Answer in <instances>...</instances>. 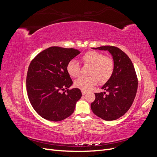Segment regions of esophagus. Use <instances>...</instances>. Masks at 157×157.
<instances>
[{
    "label": "esophagus",
    "mask_w": 157,
    "mask_h": 157,
    "mask_svg": "<svg viewBox=\"0 0 157 157\" xmlns=\"http://www.w3.org/2000/svg\"><path fill=\"white\" fill-rule=\"evenodd\" d=\"M86 94V91H84V90H82V94L83 95V96H84V95Z\"/></svg>",
    "instance_id": "esophagus-1"
}]
</instances>
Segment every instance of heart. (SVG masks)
I'll return each instance as SVG.
<instances>
[{
  "mask_svg": "<svg viewBox=\"0 0 157 157\" xmlns=\"http://www.w3.org/2000/svg\"><path fill=\"white\" fill-rule=\"evenodd\" d=\"M84 65L90 66L89 77H81L75 81V86L84 91H87L95 86L98 81L100 84L106 82L111 77L114 71V61L110 57L96 51H89L82 57ZM67 72L71 77L79 76L80 67L75 60H71L67 64Z\"/></svg>",
  "mask_w": 157,
  "mask_h": 157,
  "instance_id": "1",
  "label": "heart"
}]
</instances>
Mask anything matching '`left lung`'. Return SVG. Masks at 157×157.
<instances>
[{
	"instance_id": "1",
	"label": "left lung",
	"mask_w": 157,
	"mask_h": 157,
	"mask_svg": "<svg viewBox=\"0 0 157 157\" xmlns=\"http://www.w3.org/2000/svg\"><path fill=\"white\" fill-rule=\"evenodd\" d=\"M95 50L109 51L114 61L111 77L101 89L105 92L95 93L96 99L91 103L95 115L105 121H114L121 117L132 106L137 90V78L131 59L120 48L103 46Z\"/></svg>"
}]
</instances>
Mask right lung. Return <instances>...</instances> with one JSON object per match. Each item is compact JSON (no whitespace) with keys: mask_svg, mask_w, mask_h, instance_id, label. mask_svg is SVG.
<instances>
[{"mask_svg":"<svg viewBox=\"0 0 157 157\" xmlns=\"http://www.w3.org/2000/svg\"><path fill=\"white\" fill-rule=\"evenodd\" d=\"M80 53L74 48L52 46L40 52L29 66L26 84L33 109L48 121H61L72 115L82 96L67 72V64Z\"/></svg>","mask_w":157,"mask_h":157,"instance_id":"obj_1","label":"right lung"}]
</instances>
